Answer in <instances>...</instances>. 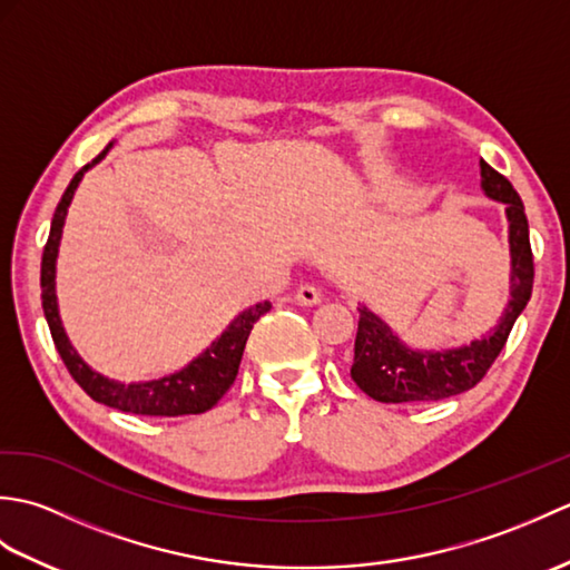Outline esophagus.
<instances>
[{
	"label": "esophagus",
	"mask_w": 570,
	"mask_h": 570,
	"mask_svg": "<svg viewBox=\"0 0 570 570\" xmlns=\"http://www.w3.org/2000/svg\"><path fill=\"white\" fill-rule=\"evenodd\" d=\"M321 288H316V286H311V284H304V286H298V292H296V304L298 306H316V304H321Z\"/></svg>",
	"instance_id": "1"
}]
</instances>
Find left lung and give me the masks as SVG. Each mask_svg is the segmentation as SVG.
<instances>
[{
	"label": "left lung",
	"instance_id": "8db88e82",
	"mask_svg": "<svg viewBox=\"0 0 570 570\" xmlns=\"http://www.w3.org/2000/svg\"><path fill=\"white\" fill-rule=\"evenodd\" d=\"M480 188L490 200L504 203L510 223V304L500 323L480 341L445 350H419L406 345L392 325L367 306H360L355 360L350 374L374 402L419 404L439 402L475 386L502 353L514 321L531 298L534 286V257L529 245V223L524 203L510 180L480 159Z\"/></svg>",
	"mask_w": 570,
	"mask_h": 570
}]
</instances>
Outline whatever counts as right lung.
I'll list each match as a JSON object with an SVG mask.
<instances>
[{
	"instance_id": "obj_1",
	"label": "right lung",
	"mask_w": 570,
	"mask_h": 570,
	"mask_svg": "<svg viewBox=\"0 0 570 570\" xmlns=\"http://www.w3.org/2000/svg\"><path fill=\"white\" fill-rule=\"evenodd\" d=\"M110 149H112V141L107 144L98 159H92V164L82 166L80 171L72 176L63 198H60L58 208L53 213L51 235H48V242L43 247V259H41L43 316L48 321V328H51L60 360L66 362L72 380H76L85 390V394L95 399V402L127 411V414H139V416L203 414V411H208L220 402L223 394L233 386L239 370L242 353H245L247 337L254 328V323H257L264 313L272 308L269 301H264V304H254L242 311L239 316H235V321L223 331V335L217 337V341H213L210 347H205L196 360H190L184 370L166 374V377H159V380L131 382V384L117 382V380L105 377L100 372H95L88 362L78 355V350L70 345L63 323H60L58 296H56V259H58L60 237H63L66 215L85 171L98 161H102L105 154Z\"/></svg>"
}]
</instances>
